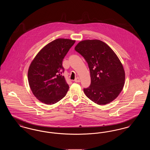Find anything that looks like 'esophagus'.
<instances>
[{"label": "esophagus", "instance_id": "1", "mask_svg": "<svg viewBox=\"0 0 150 150\" xmlns=\"http://www.w3.org/2000/svg\"><path fill=\"white\" fill-rule=\"evenodd\" d=\"M75 81L76 83H79V82L80 81V78H79V77H78V78H76L75 79Z\"/></svg>", "mask_w": 150, "mask_h": 150}]
</instances>
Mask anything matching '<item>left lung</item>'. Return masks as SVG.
Segmentation results:
<instances>
[{
  "mask_svg": "<svg viewBox=\"0 0 150 150\" xmlns=\"http://www.w3.org/2000/svg\"><path fill=\"white\" fill-rule=\"evenodd\" d=\"M75 50L84 58L90 70L91 83L84 89L86 96L100 105L116 99L123 89L125 75L123 66L113 50L97 39L81 41Z\"/></svg>",
  "mask_w": 150,
  "mask_h": 150,
  "instance_id": "1",
  "label": "left lung"
}]
</instances>
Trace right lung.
Segmentation results:
<instances>
[{
    "instance_id": "right-lung-1",
    "label": "right lung",
    "mask_w": 150,
    "mask_h": 150,
    "mask_svg": "<svg viewBox=\"0 0 150 150\" xmlns=\"http://www.w3.org/2000/svg\"><path fill=\"white\" fill-rule=\"evenodd\" d=\"M75 40L57 39L47 44L36 54L28 73L30 89L36 98L47 105L62 100L69 86L62 73V61Z\"/></svg>"
}]
</instances>
